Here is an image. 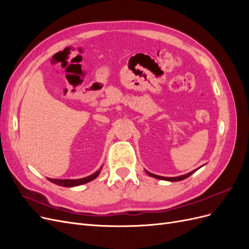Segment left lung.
<instances>
[{
    "label": "left lung",
    "instance_id": "8db88e82",
    "mask_svg": "<svg viewBox=\"0 0 249 249\" xmlns=\"http://www.w3.org/2000/svg\"><path fill=\"white\" fill-rule=\"evenodd\" d=\"M199 168H200V167H199ZM199 168H197V169H194V170H193V171H191V172H188V173H186V175L179 176V177H175V178H166V177L157 176V175H154V173H150V172H149V171H147V170H145V172L147 173L148 176L153 177V178H159V179H163V180H168V182H178V180H183V179L187 178L188 177H190V176L192 175V173H194L195 171L198 170Z\"/></svg>",
    "mask_w": 249,
    "mask_h": 249
}]
</instances>
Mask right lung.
<instances>
[{
    "label": "right lung",
    "instance_id": "obj_1",
    "mask_svg": "<svg viewBox=\"0 0 249 249\" xmlns=\"http://www.w3.org/2000/svg\"><path fill=\"white\" fill-rule=\"evenodd\" d=\"M103 166L97 170L96 172H94L93 175L91 176H88L86 178H78V179H58V178H48L50 182L54 183L58 186H62V187H76V186H80L83 184H86L88 182H91L94 178H96L99 177V175L101 173Z\"/></svg>",
    "mask_w": 249,
    "mask_h": 249
}]
</instances>
